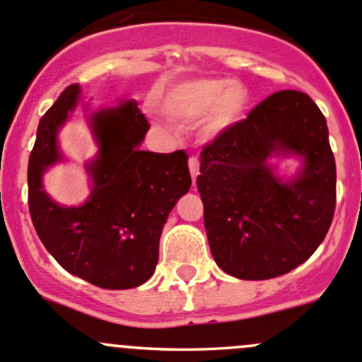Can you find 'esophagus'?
Returning a JSON list of instances; mask_svg holds the SVG:
<instances>
[{
  "label": "esophagus",
  "mask_w": 362,
  "mask_h": 362,
  "mask_svg": "<svg viewBox=\"0 0 362 362\" xmlns=\"http://www.w3.org/2000/svg\"><path fill=\"white\" fill-rule=\"evenodd\" d=\"M189 171H191L192 184H196V177H198V175H199V160H198V157H191V159H189Z\"/></svg>",
  "instance_id": "34e87169"
}]
</instances>
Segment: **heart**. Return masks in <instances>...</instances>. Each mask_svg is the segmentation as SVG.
Instances as JSON below:
<instances>
[{
    "label": "heart",
    "instance_id": "b5f03b06",
    "mask_svg": "<svg viewBox=\"0 0 362 362\" xmlns=\"http://www.w3.org/2000/svg\"><path fill=\"white\" fill-rule=\"evenodd\" d=\"M249 104L247 88L224 77H194L182 81L164 93L160 111L173 122L191 124L199 118L203 139L221 138L240 124Z\"/></svg>",
    "mask_w": 362,
    "mask_h": 362
}]
</instances>
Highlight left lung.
Returning a JSON list of instances; mask_svg holds the SVG:
<instances>
[{
    "instance_id": "8db88e82",
    "label": "left lung",
    "mask_w": 362,
    "mask_h": 362,
    "mask_svg": "<svg viewBox=\"0 0 362 362\" xmlns=\"http://www.w3.org/2000/svg\"><path fill=\"white\" fill-rule=\"evenodd\" d=\"M297 156L281 177L272 158ZM196 180L217 265L238 279H272L306 262L327 235L336 206L329 129L303 92L283 90L202 152Z\"/></svg>"
}]
</instances>
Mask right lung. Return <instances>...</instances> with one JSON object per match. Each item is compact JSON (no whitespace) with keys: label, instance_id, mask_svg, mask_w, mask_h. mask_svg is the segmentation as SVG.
<instances>
[{"label":"right lung","instance_id":"right-lung-1","mask_svg":"<svg viewBox=\"0 0 362 362\" xmlns=\"http://www.w3.org/2000/svg\"><path fill=\"white\" fill-rule=\"evenodd\" d=\"M79 99V84L65 88L38 124L28 164L31 221L42 244L66 272L100 288H136L152 278L168 216L191 187L189 157L184 150H141L150 125L136 100L97 111L86 107L88 127L99 146L84 164L92 191L83 205H59L42 178L65 160L58 134Z\"/></svg>","mask_w":362,"mask_h":362}]
</instances>
